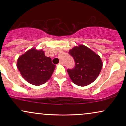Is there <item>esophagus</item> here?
I'll return each mask as SVG.
<instances>
[{"instance_id":"1","label":"esophagus","mask_w":126,"mask_h":126,"mask_svg":"<svg viewBox=\"0 0 126 126\" xmlns=\"http://www.w3.org/2000/svg\"><path fill=\"white\" fill-rule=\"evenodd\" d=\"M59 63H60V64H63V62H62V61H60V62H59Z\"/></svg>"}]
</instances>
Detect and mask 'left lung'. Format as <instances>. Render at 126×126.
<instances>
[{"label": "left lung", "mask_w": 126, "mask_h": 126, "mask_svg": "<svg viewBox=\"0 0 126 126\" xmlns=\"http://www.w3.org/2000/svg\"><path fill=\"white\" fill-rule=\"evenodd\" d=\"M69 53L75 62L73 69L67 70L73 83L78 86H84L94 81L102 67L100 57L83 45L74 47Z\"/></svg>", "instance_id": "left-lung-1"}]
</instances>
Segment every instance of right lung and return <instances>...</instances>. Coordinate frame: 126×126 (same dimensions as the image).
<instances>
[{
	"label": "right lung",
	"mask_w": 126,
	"mask_h": 126,
	"mask_svg": "<svg viewBox=\"0 0 126 126\" xmlns=\"http://www.w3.org/2000/svg\"><path fill=\"white\" fill-rule=\"evenodd\" d=\"M56 65L50 57H46L43 50L31 49L20 56L17 67L22 77L34 85H41L51 78Z\"/></svg>",
	"instance_id": "1"
}]
</instances>
